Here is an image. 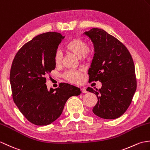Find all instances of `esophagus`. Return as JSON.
I'll use <instances>...</instances> for the list:
<instances>
[{
	"label": "esophagus",
	"instance_id": "esophagus-1",
	"mask_svg": "<svg viewBox=\"0 0 150 150\" xmlns=\"http://www.w3.org/2000/svg\"><path fill=\"white\" fill-rule=\"evenodd\" d=\"M81 91H82V92L83 93H86L87 92H88V91H87L86 89V88H82V89H81Z\"/></svg>",
	"mask_w": 150,
	"mask_h": 150
}]
</instances>
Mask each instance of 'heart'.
Returning <instances> with one entry per match:
<instances>
[{"mask_svg": "<svg viewBox=\"0 0 150 150\" xmlns=\"http://www.w3.org/2000/svg\"><path fill=\"white\" fill-rule=\"evenodd\" d=\"M66 50L71 52L79 58H87L93 52L91 48L87 47L86 41L80 38H74L65 45ZM55 64L59 65L61 62V55L57 52L54 56ZM65 79L72 83H79L82 79V75L79 71H69L64 74Z\"/></svg>", "mask_w": 150, "mask_h": 150, "instance_id": "obj_1", "label": "heart"}]
</instances>
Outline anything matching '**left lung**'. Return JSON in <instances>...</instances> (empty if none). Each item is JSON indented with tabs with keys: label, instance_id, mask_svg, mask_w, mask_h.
I'll return each mask as SVG.
<instances>
[{
	"label": "left lung",
	"instance_id": "1",
	"mask_svg": "<svg viewBox=\"0 0 150 150\" xmlns=\"http://www.w3.org/2000/svg\"><path fill=\"white\" fill-rule=\"evenodd\" d=\"M83 34L91 40L95 49L89 81H99L102 85L96 91L87 89L98 98L93 112L103 119H116L126 112L136 91L133 59L126 47L104 30L93 28Z\"/></svg>",
	"mask_w": 150,
	"mask_h": 150
}]
</instances>
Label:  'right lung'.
<instances>
[{
    "label": "right lung",
    "mask_w": 150,
    "mask_h": 150,
    "mask_svg": "<svg viewBox=\"0 0 150 150\" xmlns=\"http://www.w3.org/2000/svg\"><path fill=\"white\" fill-rule=\"evenodd\" d=\"M64 36L48 32L34 37L17 52L10 71L14 102L26 119L36 125L53 123L66 102L81 93L80 88L62 83L48 90L45 75L55 68L54 56Z\"/></svg>",
    "instance_id": "add662e5"
}]
</instances>
